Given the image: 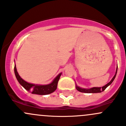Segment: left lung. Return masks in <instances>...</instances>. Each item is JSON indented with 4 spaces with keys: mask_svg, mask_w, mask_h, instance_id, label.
Returning <instances> with one entry per match:
<instances>
[{
    "mask_svg": "<svg viewBox=\"0 0 126 126\" xmlns=\"http://www.w3.org/2000/svg\"><path fill=\"white\" fill-rule=\"evenodd\" d=\"M117 70H118V67H117V68H116V73H115V75L114 76V77H113L112 79L111 80V81H110L109 83H108L107 85H105V86L102 87V88L101 87H94V88H90V89H84V88H81L76 86V89H77L79 91H80V92L86 93H101V92H102V91H104V90L106 89V88L108 86L110 85L112 83L113 81L114 80L115 77H116V73H117Z\"/></svg>",
    "mask_w": 126,
    "mask_h": 126,
    "instance_id": "left-lung-1",
    "label": "left lung"
}]
</instances>
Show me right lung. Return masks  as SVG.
Segmentation results:
<instances>
[{
    "instance_id": "obj_1",
    "label": "right lung",
    "mask_w": 126,
    "mask_h": 126,
    "mask_svg": "<svg viewBox=\"0 0 126 126\" xmlns=\"http://www.w3.org/2000/svg\"><path fill=\"white\" fill-rule=\"evenodd\" d=\"M15 74L16 76V79L18 80L19 83L23 87L25 90L30 91L32 94H36L39 95H46L52 93L55 91L57 89L58 82L60 79L62 73L59 74L58 76L56 77V78L49 85H35L29 83L28 82L24 81L22 78L18 74L17 69H16V65L15 66Z\"/></svg>"
}]
</instances>
